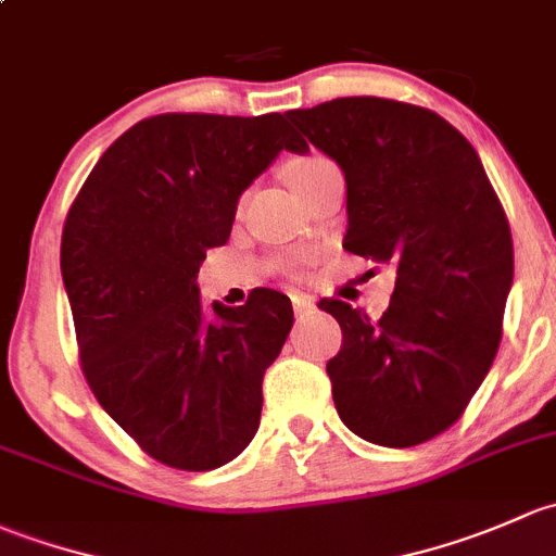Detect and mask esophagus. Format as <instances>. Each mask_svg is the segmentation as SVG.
I'll return each instance as SVG.
<instances>
[{
    "label": "esophagus",
    "mask_w": 556,
    "mask_h": 556,
    "mask_svg": "<svg viewBox=\"0 0 556 556\" xmlns=\"http://www.w3.org/2000/svg\"><path fill=\"white\" fill-rule=\"evenodd\" d=\"M291 305H294V316L296 318H305V316H311L313 311H316V305H313L307 296H291Z\"/></svg>",
    "instance_id": "obj_1"
}]
</instances>
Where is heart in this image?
Masks as SVG:
<instances>
[{
	"label": "heart",
	"mask_w": 556,
	"mask_h": 556,
	"mask_svg": "<svg viewBox=\"0 0 556 556\" xmlns=\"http://www.w3.org/2000/svg\"><path fill=\"white\" fill-rule=\"evenodd\" d=\"M326 165H331V160L320 157V154H307V157H300V160H294V163H289L286 174H289L291 187H294V190H300L302 185H307L311 179H316Z\"/></svg>",
	"instance_id": "heart-1"
}]
</instances>
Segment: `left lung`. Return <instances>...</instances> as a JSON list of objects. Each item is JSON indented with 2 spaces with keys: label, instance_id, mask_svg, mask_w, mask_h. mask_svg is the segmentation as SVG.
Wrapping results in <instances>:
<instances>
[{
  "label": "left lung",
  "instance_id": "8db88e82",
  "mask_svg": "<svg viewBox=\"0 0 556 556\" xmlns=\"http://www.w3.org/2000/svg\"><path fill=\"white\" fill-rule=\"evenodd\" d=\"M345 174L342 249L396 267L380 318L320 300L342 329L331 396L353 433L415 447L466 412L490 371L514 280L506 211L466 136L431 109L377 96L286 112Z\"/></svg>",
  "mask_w": 556,
  "mask_h": 556
}]
</instances>
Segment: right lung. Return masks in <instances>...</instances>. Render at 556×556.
I'll list each match as a JSON object with an SVG mask.
<instances>
[{"label": "right lung", "mask_w": 556, "mask_h": 556, "mask_svg": "<svg viewBox=\"0 0 556 556\" xmlns=\"http://www.w3.org/2000/svg\"><path fill=\"white\" fill-rule=\"evenodd\" d=\"M280 150H307L283 114H157L101 154L66 214L61 276L83 375L163 466L219 468L260 428L262 377L294 324L289 296L254 291L205 324L194 280Z\"/></svg>", "instance_id": "add662e5"}]
</instances>
